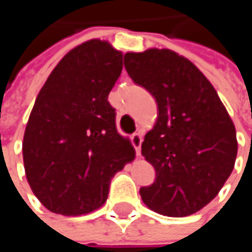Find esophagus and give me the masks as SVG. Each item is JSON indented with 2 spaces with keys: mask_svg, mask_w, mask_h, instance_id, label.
<instances>
[{
  "mask_svg": "<svg viewBox=\"0 0 252 252\" xmlns=\"http://www.w3.org/2000/svg\"><path fill=\"white\" fill-rule=\"evenodd\" d=\"M131 141H132V146L135 149V153L140 155V152H141V143H143V135L140 132H134L131 135Z\"/></svg>",
  "mask_w": 252,
  "mask_h": 252,
  "instance_id": "esophagus-1",
  "label": "esophagus"
}]
</instances>
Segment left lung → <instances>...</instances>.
Returning a JSON list of instances; mask_svg holds the SVG:
<instances>
[{"instance_id":"left-lung-1","label":"left lung","mask_w":252,"mask_h":252,"mask_svg":"<svg viewBox=\"0 0 252 252\" xmlns=\"http://www.w3.org/2000/svg\"><path fill=\"white\" fill-rule=\"evenodd\" d=\"M124 64L158 103L156 124L141 144L156 179L140 188L141 200L159 215L189 216L207 206L232 174L235 126L212 83L185 57L150 48L126 52Z\"/></svg>"}]
</instances>
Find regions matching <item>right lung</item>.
I'll list each match as a JSON object with an SVG mask.
<instances>
[{"mask_svg":"<svg viewBox=\"0 0 252 252\" xmlns=\"http://www.w3.org/2000/svg\"><path fill=\"white\" fill-rule=\"evenodd\" d=\"M123 71V52L92 39L52 70L23 137L27 182L52 213L80 216L108 198L109 181L135 158L115 126L108 94Z\"/></svg>","mask_w":252,"mask_h":252,"instance_id":"right-lung-1","label":"right lung"}]
</instances>
